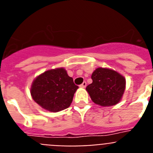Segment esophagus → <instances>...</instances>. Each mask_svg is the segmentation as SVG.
Listing matches in <instances>:
<instances>
[{
  "instance_id": "obj_1",
  "label": "esophagus",
  "mask_w": 153,
  "mask_h": 153,
  "mask_svg": "<svg viewBox=\"0 0 153 153\" xmlns=\"http://www.w3.org/2000/svg\"><path fill=\"white\" fill-rule=\"evenodd\" d=\"M86 86V82H83V83H82V84L79 85V87H80V88H85Z\"/></svg>"
}]
</instances>
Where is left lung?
<instances>
[{
  "label": "left lung",
  "instance_id": "obj_1",
  "mask_svg": "<svg viewBox=\"0 0 153 153\" xmlns=\"http://www.w3.org/2000/svg\"><path fill=\"white\" fill-rule=\"evenodd\" d=\"M93 83L86 86L94 103L101 106H111L118 103L126 89L123 76L111 69L99 67L92 74Z\"/></svg>",
  "mask_w": 153,
  "mask_h": 153
}]
</instances>
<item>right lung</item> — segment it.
Segmentation results:
<instances>
[{
    "mask_svg": "<svg viewBox=\"0 0 153 153\" xmlns=\"http://www.w3.org/2000/svg\"><path fill=\"white\" fill-rule=\"evenodd\" d=\"M78 88L67 70L61 67L47 70L35 78L30 94L43 109L56 113L70 106Z\"/></svg>",
    "mask_w": 153,
    "mask_h": 153,
    "instance_id": "right-lung-1",
    "label": "right lung"
}]
</instances>
